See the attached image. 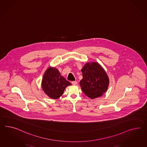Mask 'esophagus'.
<instances>
[{
  "label": "esophagus",
  "mask_w": 147,
  "mask_h": 147,
  "mask_svg": "<svg viewBox=\"0 0 147 147\" xmlns=\"http://www.w3.org/2000/svg\"><path fill=\"white\" fill-rule=\"evenodd\" d=\"M71 83L72 85H77L78 83H77V82H76V81H73V82H72Z\"/></svg>",
  "instance_id": "1"
}]
</instances>
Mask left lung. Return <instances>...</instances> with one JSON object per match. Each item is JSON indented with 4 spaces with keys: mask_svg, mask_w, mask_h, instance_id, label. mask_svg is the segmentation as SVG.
Segmentation results:
<instances>
[{
    "mask_svg": "<svg viewBox=\"0 0 147 147\" xmlns=\"http://www.w3.org/2000/svg\"><path fill=\"white\" fill-rule=\"evenodd\" d=\"M83 79L80 82L82 90L88 97L95 98L107 90L109 78L105 71L96 62L86 63L82 69Z\"/></svg>",
    "mask_w": 147,
    "mask_h": 147,
    "instance_id": "1",
    "label": "left lung"
}]
</instances>
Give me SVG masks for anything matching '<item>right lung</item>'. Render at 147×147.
<instances>
[{
  "instance_id": "obj_1",
  "label": "right lung",
  "mask_w": 147,
  "mask_h": 147,
  "mask_svg": "<svg viewBox=\"0 0 147 147\" xmlns=\"http://www.w3.org/2000/svg\"><path fill=\"white\" fill-rule=\"evenodd\" d=\"M71 85V84L61 75L58 70L55 68H49L42 80L43 90L49 97L54 99L61 96L65 87Z\"/></svg>"
}]
</instances>
